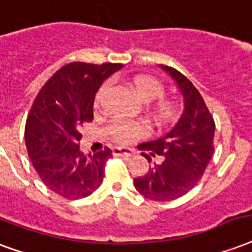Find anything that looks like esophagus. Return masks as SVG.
<instances>
[{"label": "esophagus", "instance_id": "obj_1", "mask_svg": "<svg viewBox=\"0 0 252 252\" xmlns=\"http://www.w3.org/2000/svg\"><path fill=\"white\" fill-rule=\"evenodd\" d=\"M113 156H124V157H130L134 153V149L132 148H120L116 147L112 149Z\"/></svg>", "mask_w": 252, "mask_h": 252}]
</instances>
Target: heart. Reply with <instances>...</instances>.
I'll return each mask as SVG.
<instances>
[{"label": "heart", "instance_id": "1", "mask_svg": "<svg viewBox=\"0 0 252 252\" xmlns=\"http://www.w3.org/2000/svg\"><path fill=\"white\" fill-rule=\"evenodd\" d=\"M111 82L107 80L101 84L95 96L96 105H99L107 95ZM133 87L139 96L145 101H153L160 99L164 95L165 88L160 80L152 76H139L133 80ZM180 116V105L177 101L173 100H158L155 104V118L158 123L164 124L176 120ZM147 126L137 120H126L119 119L109 124L108 133L116 143L130 144L134 140L140 139L147 134Z\"/></svg>", "mask_w": 252, "mask_h": 252}]
</instances>
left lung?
Returning <instances> with one entry per match:
<instances>
[{"instance_id":"obj_1","label":"left lung","mask_w":252,"mask_h":252,"mask_svg":"<svg viewBox=\"0 0 252 252\" xmlns=\"http://www.w3.org/2000/svg\"><path fill=\"white\" fill-rule=\"evenodd\" d=\"M184 97V111L176 126L160 139L140 144L141 156L152 166L145 176L134 178V188L145 198L172 201L193 189L214 153V119L202 96L186 76L173 67L160 64ZM160 157L157 164L153 158Z\"/></svg>"}]
</instances>
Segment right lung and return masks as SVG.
Masks as SVG:
<instances>
[{"label":"right lung","instance_id":"obj_1","mask_svg":"<svg viewBox=\"0 0 252 252\" xmlns=\"http://www.w3.org/2000/svg\"><path fill=\"white\" fill-rule=\"evenodd\" d=\"M120 63L74 62L50 78L29 112L25 141L32 166L50 190L67 199L91 195L103 182L109 148L86 156L82 126L94 119L95 94Z\"/></svg>","mask_w":252,"mask_h":252}]
</instances>
